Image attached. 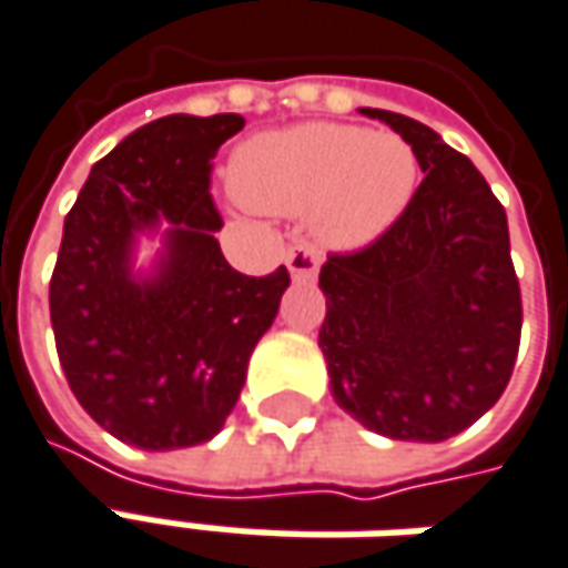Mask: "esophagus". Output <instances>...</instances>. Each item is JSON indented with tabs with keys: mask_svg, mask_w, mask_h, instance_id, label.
<instances>
[{
	"mask_svg": "<svg viewBox=\"0 0 568 568\" xmlns=\"http://www.w3.org/2000/svg\"><path fill=\"white\" fill-rule=\"evenodd\" d=\"M285 266H288L292 280L311 283V280L317 276V254L307 245H292L285 251Z\"/></svg>",
	"mask_w": 568,
	"mask_h": 568,
	"instance_id": "34e87169",
	"label": "esophagus"
}]
</instances>
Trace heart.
<instances>
[{
	"label": "heart",
	"instance_id": "obj_1",
	"mask_svg": "<svg viewBox=\"0 0 568 568\" xmlns=\"http://www.w3.org/2000/svg\"><path fill=\"white\" fill-rule=\"evenodd\" d=\"M232 187L254 210L311 213L317 242L364 247L412 204L418 156L393 131L336 122L266 131L232 156Z\"/></svg>",
	"mask_w": 568,
	"mask_h": 568
}]
</instances>
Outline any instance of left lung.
Returning <instances> with one entry per match:
<instances>
[{
  "label": "left lung",
  "instance_id": "8db88e82",
  "mask_svg": "<svg viewBox=\"0 0 568 568\" xmlns=\"http://www.w3.org/2000/svg\"><path fill=\"white\" fill-rule=\"evenodd\" d=\"M424 172L396 223L321 266V348L336 405L389 440L440 443L490 412L513 377L521 295L506 210L434 128L362 109Z\"/></svg>",
  "mask_w": 568,
  "mask_h": 568
}]
</instances>
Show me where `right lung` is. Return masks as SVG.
Masks as SVG:
<instances>
[{
	"label": "right lung",
	"instance_id": "1",
	"mask_svg": "<svg viewBox=\"0 0 568 568\" xmlns=\"http://www.w3.org/2000/svg\"><path fill=\"white\" fill-rule=\"evenodd\" d=\"M245 128L235 112L166 115L93 163L52 270L55 352L74 399L115 440L166 453L213 440L276 321L288 270H232L213 232L210 160ZM141 234L164 247L133 270Z\"/></svg>",
	"mask_w": 568,
	"mask_h": 568
}]
</instances>
